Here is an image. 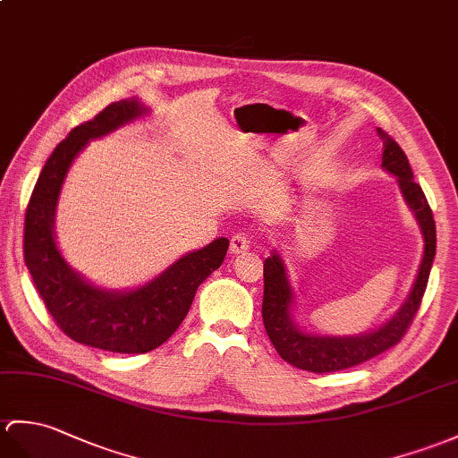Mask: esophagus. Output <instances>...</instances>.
<instances>
[{
    "label": "esophagus",
    "mask_w": 458,
    "mask_h": 458,
    "mask_svg": "<svg viewBox=\"0 0 458 458\" xmlns=\"http://www.w3.org/2000/svg\"><path fill=\"white\" fill-rule=\"evenodd\" d=\"M250 250V240L246 233H233V236L230 238V253L232 255H238V253H243Z\"/></svg>",
    "instance_id": "34e87169"
}]
</instances>
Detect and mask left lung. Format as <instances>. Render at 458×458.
Returning <instances> with one entry per match:
<instances>
[{
	"instance_id": "8db88e82",
	"label": "left lung",
	"mask_w": 458,
	"mask_h": 458,
	"mask_svg": "<svg viewBox=\"0 0 458 458\" xmlns=\"http://www.w3.org/2000/svg\"><path fill=\"white\" fill-rule=\"evenodd\" d=\"M377 134L382 140V169L396 177L400 193L421 230L423 255L418 275L406 301L382 326L355 335L310 334L294 320L293 310L296 294L283 258L279 251L273 250L269 258L263 261V324L271 344L286 363L310 370V373H334V370L355 367L396 345L416 316L425 286H428L435 258V242H437L431 208L421 187L413 181L410 162L402 148L385 131L377 129Z\"/></svg>"
}]
</instances>
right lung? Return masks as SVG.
<instances>
[{"label":"right lung","mask_w":458,"mask_h":458,"mask_svg":"<svg viewBox=\"0 0 458 458\" xmlns=\"http://www.w3.org/2000/svg\"><path fill=\"white\" fill-rule=\"evenodd\" d=\"M146 114L150 109L131 98L76 126L47 159L25 212V263L48 312L73 342L113 353H148L167 342L185 320L199 284L220 267L230 246L228 238H216L181 255L152 281L124 291L88 281L62 255L56 207L73 159L91 140Z\"/></svg>","instance_id":"obj_1"}]
</instances>
